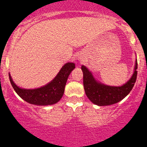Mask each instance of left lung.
<instances>
[{"label":"left lung","mask_w":147,"mask_h":147,"mask_svg":"<svg viewBox=\"0 0 147 147\" xmlns=\"http://www.w3.org/2000/svg\"><path fill=\"white\" fill-rule=\"evenodd\" d=\"M81 69L83 72L84 91L89 100L98 106H107L121 101L132 90L137 80V60H136L134 72L131 78L119 87L102 84L94 79L92 74L85 66L82 65Z\"/></svg>","instance_id":"1"}]
</instances>
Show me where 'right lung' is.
Masks as SVG:
<instances>
[{"label":"right lung","instance_id":"1","mask_svg":"<svg viewBox=\"0 0 147 147\" xmlns=\"http://www.w3.org/2000/svg\"><path fill=\"white\" fill-rule=\"evenodd\" d=\"M74 68H75V63H66L51 82L43 87L32 90L18 87L12 80L10 73L9 78L16 92L25 101L35 105H51L57 103L62 98L67 78Z\"/></svg>","mask_w":147,"mask_h":147}]
</instances>
